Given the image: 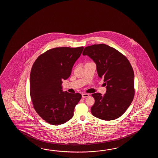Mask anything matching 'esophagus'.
Returning <instances> with one entry per match:
<instances>
[{
  "mask_svg": "<svg viewBox=\"0 0 158 158\" xmlns=\"http://www.w3.org/2000/svg\"><path fill=\"white\" fill-rule=\"evenodd\" d=\"M89 96V94H87V93H83V94H82V97L83 98L87 97Z\"/></svg>",
  "mask_w": 158,
  "mask_h": 158,
  "instance_id": "34e87169",
  "label": "esophagus"
}]
</instances>
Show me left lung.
Returning a JSON list of instances; mask_svg holds the SVG:
<instances>
[{"mask_svg": "<svg viewBox=\"0 0 158 158\" xmlns=\"http://www.w3.org/2000/svg\"><path fill=\"white\" fill-rule=\"evenodd\" d=\"M97 65L98 75L104 80L106 93H94L92 114L103 120L120 117L130 106L134 96V71L128 59L113 47L105 44H94L84 48Z\"/></svg>", "mask_w": 158, "mask_h": 158, "instance_id": "left-lung-1", "label": "left lung"}]
</instances>
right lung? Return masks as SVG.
Segmentation results:
<instances>
[{"label": "right lung", "instance_id": "add662e5", "mask_svg": "<svg viewBox=\"0 0 158 158\" xmlns=\"http://www.w3.org/2000/svg\"><path fill=\"white\" fill-rule=\"evenodd\" d=\"M84 47H56L46 51L34 63L30 76V94L34 108L44 120L59 125L73 116L80 93L63 91V80L71 76Z\"/></svg>", "mask_w": 158, "mask_h": 158}]
</instances>
